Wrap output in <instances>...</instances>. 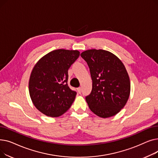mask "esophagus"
Here are the masks:
<instances>
[{
    "label": "esophagus",
    "mask_w": 158,
    "mask_h": 158,
    "mask_svg": "<svg viewBox=\"0 0 158 158\" xmlns=\"http://www.w3.org/2000/svg\"><path fill=\"white\" fill-rule=\"evenodd\" d=\"M77 92H79V94H81V88L79 87V88H77Z\"/></svg>",
    "instance_id": "obj_1"
}]
</instances>
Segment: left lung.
Wrapping results in <instances>:
<instances>
[{
    "label": "left lung",
    "mask_w": 158,
    "mask_h": 158,
    "mask_svg": "<svg viewBox=\"0 0 158 158\" xmlns=\"http://www.w3.org/2000/svg\"><path fill=\"white\" fill-rule=\"evenodd\" d=\"M86 61L92 79V89L86 97L90 110L98 117L109 118L126 104L131 83L125 66L113 53L102 49L87 50L81 54Z\"/></svg>",
    "instance_id": "left-lung-1"
}]
</instances>
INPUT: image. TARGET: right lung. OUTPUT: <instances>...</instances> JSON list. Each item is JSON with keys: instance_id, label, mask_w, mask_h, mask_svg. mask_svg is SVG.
I'll use <instances>...</instances> for the list:
<instances>
[{"instance_id": "obj_1", "label": "right lung", "mask_w": 158, "mask_h": 158, "mask_svg": "<svg viewBox=\"0 0 158 158\" xmlns=\"http://www.w3.org/2000/svg\"><path fill=\"white\" fill-rule=\"evenodd\" d=\"M80 55L77 50H54L33 68L29 81L31 101L41 113L58 117L67 111L77 93L68 86V70Z\"/></svg>"}]
</instances>
